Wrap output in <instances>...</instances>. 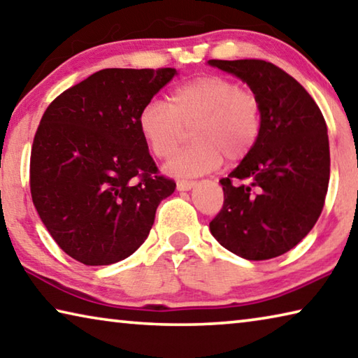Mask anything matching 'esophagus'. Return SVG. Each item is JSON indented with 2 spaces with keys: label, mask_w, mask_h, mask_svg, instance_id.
<instances>
[{
  "label": "esophagus",
  "mask_w": 358,
  "mask_h": 358,
  "mask_svg": "<svg viewBox=\"0 0 358 358\" xmlns=\"http://www.w3.org/2000/svg\"><path fill=\"white\" fill-rule=\"evenodd\" d=\"M176 187H178L179 192H187L195 187V182H193V180H178V185Z\"/></svg>",
  "instance_id": "1"
}]
</instances>
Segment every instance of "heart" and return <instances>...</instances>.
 Returning a JSON list of instances; mask_svg holds the SVG:
<instances>
[{"mask_svg": "<svg viewBox=\"0 0 358 358\" xmlns=\"http://www.w3.org/2000/svg\"><path fill=\"white\" fill-rule=\"evenodd\" d=\"M141 136L160 160L171 158L192 128L195 141L169 163L182 178L217 169L224 157L241 162L254 150L262 133V104L249 89L231 79L204 74L169 90L166 104L152 99L138 115Z\"/></svg>", "mask_w": 358, "mask_h": 358, "instance_id": "obj_1", "label": "heart"}]
</instances>
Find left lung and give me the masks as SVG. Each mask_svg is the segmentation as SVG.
<instances>
[{"instance_id":"1","label":"left lung","mask_w":358,"mask_h":358,"mask_svg":"<svg viewBox=\"0 0 358 358\" xmlns=\"http://www.w3.org/2000/svg\"><path fill=\"white\" fill-rule=\"evenodd\" d=\"M250 87L262 104L254 150L220 179L224 206L213 236L233 254L268 260L294 249L324 209L330 180L327 124L313 96L265 60H209Z\"/></svg>"}]
</instances>
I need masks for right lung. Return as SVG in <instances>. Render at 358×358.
I'll list each match as a JSON object with an SVG mask.
<instances>
[{
	"label": "right lung",
	"instance_id": "obj_1",
	"mask_svg": "<svg viewBox=\"0 0 358 358\" xmlns=\"http://www.w3.org/2000/svg\"><path fill=\"white\" fill-rule=\"evenodd\" d=\"M174 68H108L49 104L30 158L33 204L63 252L87 266L130 257L176 182L158 174L138 115Z\"/></svg>",
	"mask_w": 358,
	"mask_h": 358
}]
</instances>
